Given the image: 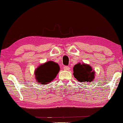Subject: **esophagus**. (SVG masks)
I'll use <instances>...</instances> for the list:
<instances>
[{
    "mask_svg": "<svg viewBox=\"0 0 123 123\" xmlns=\"http://www.w3.org/2000/svg\"><path fill=\"white\" fill-rule=\"evenodd\" d=\"M69 67H68V66H64V70H66V71H69Z\"/></svg>",
    "mask_w": 123,
    "mask_h": 123,
    "instance_id": "esophagus-1",
    "label": "esophagus"
}]
</instances>
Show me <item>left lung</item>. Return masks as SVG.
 I'll list each match as a JSON object with an SVG mask.
<instances>
[{
    "label": "left lung",
    "instance_id": "8db88e82",
    "mask_svg": "<svg viewBox=\"0 0 123 123\" xmlns=\"http://www.w3.org/2000/svg\"><path fill=\"white\" fill-rule=\"evenodd\" d=\"M73 75L79 82H91L95 78V71L92 67L84 63H78L73 68Z\"/></svg>",
    "mask_w": 123,
    "mask_h": 123
}]
</instances>
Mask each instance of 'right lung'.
<instances>
[{"label":"right lung","instance_id":"obj_1","mask_svg":"<svg viewBox=\"0 0 123 123\" xmlns=\"http://www.w3.org/2000/svg\"><path fill=\"white\" fill-rule=\"evenodd\" d=\"M59 69L57 63L53 61H48L41 64L35 71L37 82H40L41 84L49 83L57 75Z\"/></svg>","mask_w":123,"mask_h":123}]
</instances>
